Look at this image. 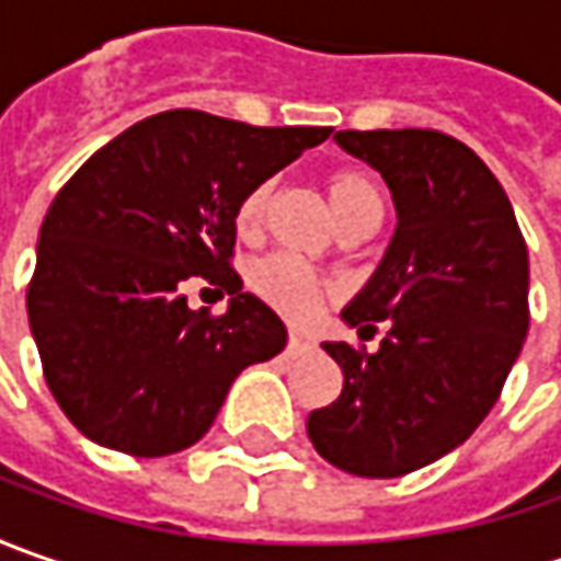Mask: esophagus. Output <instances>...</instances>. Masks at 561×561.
<instances>
[{"instance_id":"esophagus-1","label":"esophagus","mask_w":561,"mask_h":561,"mask_svg":"<svg viewBox=\"0 0 561 561\" xmlns=\"http://www.w3.org/2000/svg\"><path fill=\"white\" fill-rule=\"evenodd\" d=\"M306 353H312V343L306 336L290 334V340H287V356H306Z\"/></svg>"}]
</instances>
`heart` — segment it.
<instances>
[{
	"instance_id": "b5f03b06",
	"label": "heart",
	"mask_w": 561,
	"mask_h": 561,
	"mask_svg": "<svg viewBox=\"0 0 561 561\" xmlns=\"http://www.w3.org/2000/svg\"><path fill=\"white\" fill-rule=\"evenodd\" d=\"M271 193H274V181H262L240 199L237 215H233L240 237H252L262 227L265 215H268ZM328 199H331V208L336 211L340 225L362 218V215L383 211V199H380V190L371 181V174H365L358 168H340L328 178ZM249 287L293 321L312 318L324 299L321 277L293 255H268V259L255 262L249 271Z\"/></svg>"
}]
</instances>
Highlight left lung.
I'll list each match as a JSON object with an SVG mask.
<instances>
[{"label":"left lung","instance_id":"8db88e82","mask_svg":"<svg viewBox=\"0 0 561 561\" xmlns=\"http://www.w3.org/2000/svg\"><path fill=\"white\" fill-rule=\"evenodd\" d=\"M387 181L397 230L346 324L390 331L377 353L324 343L343 393L309 415V440L358 478L437 462L486 419L528 334V247L506 190L440 130H336Z\"/></svg>","mask_w":561,"mask_h":561}]
</instances>
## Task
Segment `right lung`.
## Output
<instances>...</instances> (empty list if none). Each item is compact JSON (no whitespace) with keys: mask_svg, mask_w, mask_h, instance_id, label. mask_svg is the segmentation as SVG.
I'll return each mask as SVG.
<instances>
[{"mask_svg":"<svg viewBox=\"0 0 561 561\" xmlns=\"http://www.w3.org/2000/svg\"><path fill=\"white\" fill-rule=\"evenodd\" d=\"M331 127H252L174 108L105 142L49 205L27 318L55 402L83 437L171 456L203 437L233 377L287 346V328L233 271L237 205ZM231 296L193 313L183 280Z\"/></svg>","mask_w":561,"mask_h":561,"instance_id":"add662e5","label":"right lung"}]
</instances>
